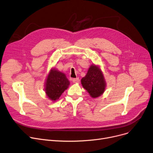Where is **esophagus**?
Instances as JSON below:
<instances>
[{"mask_svg": "<svg viewBox=\"0 0 153 153\" xmlns=\"http://www.w3.org/2000/svg\"><path fill=\"white\" fill-rule=\"evenodd\" d=\"M72 82L75 83H77L79 82V78H73L72 79Z\"/></svg>", "mask_w": 153, "mask_h": 153, "instance_id": "esophagus-1", "label": "esophagus"}]
</instances>
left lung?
<instances>
[{"label": "left lung", "mask_w": 153, "mask_h": 153, "mask_svg": "<svg viewBox=\"0 0 153 153\" xmlns=\"http://www.w3.org/2000/svg\"><path fill=\"white\" fill-rule=\"evenodd\" d=\"M81 83L93 98L101 96L106 87V82L101 68L94 64L89 67L86 75L81 80Z\"/></svg>", "instance_id": "obj_1"}]
</instances>
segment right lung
Listing matches in <instances>:
<instances>
[{
  "label": "right lung",
  "instance_id": "add662e5",
  "mask_svg": "<svg viewBox=\"0 0 153 153\" xmlns=\"http://www.w3.org/2000/svg\"><path fill=\"white\" fill-rule=\"evenodd\" d=\"M70 82L65 74L52 68L46 78L44 90L49 100L56 101L68 88Z\"/></svg>",
  "mask_w": 153,
  "mask_h": 153
}]
</instances>
